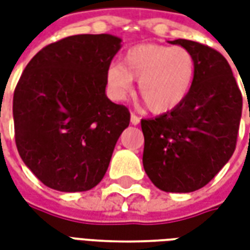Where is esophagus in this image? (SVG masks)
Segmentation results:
<instances>
[{
  "mask_svg": "<svg viewBox=\"0 0 250 250\" xmlns=\"http://www.w3.org/2000/svg\"><path fill=\"white\" fill-rule=\"evenodd\" d=\"M130 120H131V125H139V122H141V119H139V118H138V116H136V115L134 114V112H131Z\"/></svg>",
  "mask_w": 250,
  "mask_h": 250,
  "instance_id": "esophagus-1",
  "label": "esophagus"
}]
</instances>
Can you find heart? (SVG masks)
Here are the masks:
<instances>
[{
	"instance_id": "obj_1",
	"label": "heart",
	"mask_w": 250,
	"mask_h": 250,
	"mask_svg": "<svg viewBox=\"0 0 250 250\" xmlns=\"http://www.w3.org/2000/svg\"><path fill=\"white\" fill-rule=\"evenodd\" d=\"M197 62L184 46L139 44L125 52L120 64L107 69V84L115 99L125 98L132 80L146 107L154 114H166L178 108L191 91Z\"/></svg>"
}]
</instances>
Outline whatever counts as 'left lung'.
Masks as SVG:
<instances>
[{
    "instance_id": "left-lung-1",
    "label": "left lung",
    "mask_w": 250,
    "mask_h": 250,
    "mask_svg": "<svg viewBox=\"0 0 250 250\" xmlns=\"http://www.w3.org/2000/svg\"><path fill=\"white\" fill-rule=\"evenodd\" d=\"M171 44L193 53L195 79L178 108L155 119H142L143 167L163 191L191 193L209 184L233 155L242 95L220 52L184 39Z\"/></svg>"
}]
</instances>
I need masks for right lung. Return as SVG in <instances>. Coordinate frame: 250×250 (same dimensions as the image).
Returning <instances> with one entry per match:
<instances>
[{"label": "right lung", "mask_w": 250, "mask_h": 250, "mask_svg": "<svg viewBox=\"0 0 250 250\" xmlns=\"http://www.w3.org/2000/svg\"><path fill=\"white\" fill-rule=\"evenodd\" d=\"M112 35H76L46 45L20 77L13 96L16 145L48 188L87 191L103 179L130 125L105 95L107 69L122 46Z\"/></svg>", "instance_id": "right-lung-1"}]
</instances>
